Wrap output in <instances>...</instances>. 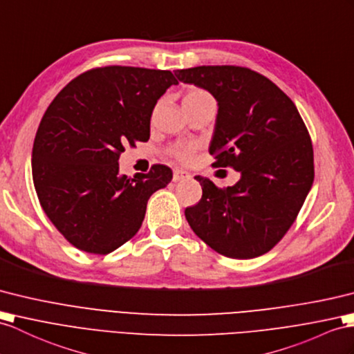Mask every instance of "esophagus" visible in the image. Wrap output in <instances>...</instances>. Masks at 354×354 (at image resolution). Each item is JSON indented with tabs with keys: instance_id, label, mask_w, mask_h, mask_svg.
Wrapping results in <instances>:
<instances>
[{
	"instance_id": "obj_1",
	"label": "esophagus",
	"mask_w": 354,
	"mask_h": 354,
	"mask_svg": "<svg viewBox=\"0 0 354 354\" xmlns=\"http://www.w3.org/2000/svg\"><path fill=\"white\" fill-rule=\"evenodd\" d=\"M186 178H191V174L183 169H176L174 176H172V180H174V182H180V180H186Z\"/></svg>"
}]
</instances>
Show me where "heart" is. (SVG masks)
Segmentation results:
<instances>
[{
  "label": "heart",
  "mask_w": 354,
  "mask_h": 354,
  "mask_svg": "<svg viewBox=\"0 0 354 354\" xmlns=\"http://www.w3.org/2000/svg\"><path fill=\"white\" fill-rule=\"evenodd\" d=\"M205 103H214V99L209 91H205L200 87H191L183 96V106H200ZM195 150V145H180L171 150V154L176 159L186 162L192 158V153Z\"/></svg>",
  "instance_id": "b5f03b06"
}]
</instances>
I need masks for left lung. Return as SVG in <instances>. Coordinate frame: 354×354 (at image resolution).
Wrapping results in <instances>:
<instances>
[{"label":"left lung","mask_w":354,"mask_h":354,"mask_svg":"<svg viewBox=\"0 0 354 354\" xmlns=\"http://www.w3.org/2000/svg\"><path fill=\"white\" fill-rule=\"evenodd\" d=\"M176 75L218 100L213 167L242 174L227 189L196 176L203 196L186 207L189 225L221 255L248 260L269 252L296 221L314 182L313 141L296 105L248 67L198 66Z\"/></svg>","instance_id":"8db88e82"}]
</instances>
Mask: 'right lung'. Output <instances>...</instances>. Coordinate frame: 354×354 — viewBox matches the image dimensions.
<instances>
[{"label": "right lung", "mask_w": 354, "mask_h": 354, "mask_svg": "<svg viewBox=\"0 0 354 354\" xmlns=\"http://www.w3.org/2000/svg\"><path fill=\"white\" fill-rule=\"evenodd\" d=\"M176 84L169 71L103 66L50 102L34 138L32 182L46 216L75 248L115 251L141 228L151 194L171 182L162 163L120 177L118 158L124 145L149 141L153 108Z\"/></svg>", "instance_id": "1"}]
</instances>
